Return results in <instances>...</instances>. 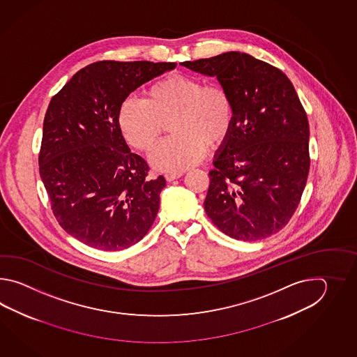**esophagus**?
I'll list each match as a JSON object with an SVG mask.
<instances>
[{"mask_svg": "<svg viewBox=\"0 0 357 357\" xmlns=\"http://www.w3.org/2000/svg\"><path fill=\"white\" fill-rule=\"evenodd\" d=\"M181 176V172H178V174H166V176H165V177H166V180H167V181L171 182L174 181V180H176V178H180Z\"/></svg>", "mask_w": 357, "mask_h": 357, "instance_id": "34e87169", "label": "esophagus"}]
</instances>
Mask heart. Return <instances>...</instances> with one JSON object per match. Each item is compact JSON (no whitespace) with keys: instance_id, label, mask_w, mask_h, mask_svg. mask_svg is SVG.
Masks as SVG:
<instances>
[{"instance_id":"obj_1","label":"heart","mask_w":357,"mask_h":357,"mask_svg":"<svg viewBox=\"0 0 357 357\" xmlns=\"http://www.w3.org/2000/svg\"><path fill=\"white\" fill-rule=\"evenodd\" d=\"M234 103L220 84H204L197 76L169 74L145 91L144 98L128 97L117 111V126L132 148L149 152L160 140L163 122L171 117L175 135L151 154V165L162 172H182L203 160L227 139L234 123Z\"/></svg>"}]
</instances>
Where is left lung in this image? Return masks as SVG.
Returning <instances> with one entry per match:
<instances>
[{
	"label": "left lung",
	"mask_w": 357,
	"mask_h": 357,
	"mask_svg": "<svg viewBox=\"0 0 357 357\" xmlns=\"http://www.w3.org/2000/svg\"><path fill=\"white\" fill-rule=\"evenodd\" d=\"M180 65L215 76L234 103V123L209 172L204 209L223 234L258 241L284 227L303 195L309 122L280 68L241 52Z\"/></svg>",
	"instance_id": "obj_1"
}]
</instances>
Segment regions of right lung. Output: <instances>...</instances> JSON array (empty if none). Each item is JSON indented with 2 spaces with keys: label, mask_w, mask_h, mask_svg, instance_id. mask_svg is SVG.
Listing matches in <instances>:
<instances>
[{
  "label": "right lung",
  "mask_w": 357,
  "mask_h": 357,
  "mask_svg": "<svg viewBox=\"0 0 357 357\" xmlns=\"http://www.w3.org/2000/svg\"><path fill=\"white\" fill-rule=\"evenodd\" d=\"M176 62L99 61L79 70L47 108L39 174L61 227L105 251L128 249L152 227L163 176L130 152L117 111L131 91Z\"/></svg>",
  "instance_id": "1"
}]
</instances>
